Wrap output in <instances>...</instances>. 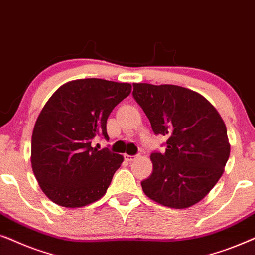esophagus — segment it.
I'll return each instance as SVG.
<instances>
[{
    "label": "esophagus",
    "instance_id": "esophagus-1",
    "mask_svg": "<svg viewBox=\"0 0 255 255\" xmlns=\"http://www.w3.org/2000/svg\"><path fill=\"white\" fill-rule=\"evenodd\" d=\"M136 157L137 156H133V155H127V154H125V159L126 161H128V162H131V161H134V159H136Z\"/></svg>",
    "mask_w": 255,
    "mask_h": 255
}]
</instances>
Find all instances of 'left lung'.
Here are the masks:
<instances>
[{"label":"left lung","mask_w":255,"mask_h":255,"mask_svg":"<svg viewBox=\"0 0 255 255\" xmlns=\"http://www.w3.org/2000/svg\"><path fill=\"white\" fill-rule=\"evenodd\" d=\"M133 97L152 131L168 138L150 155L152 172L141 182L149 198L172 209L202 201L222 177L230 156L226 126L204 97L176 85L133 84Z\"/></svg>","instance_id":"8db88e82"}]
</instances>
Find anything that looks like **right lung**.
<instances>
[{"instance_id": "obj_1", "label": "right lung", "mask_w": 255, "mask_h": 255, "mask_svg": "<svg viewBox=\"0 0 255 255\" xmlns=\"http://www.w3.org/2000/svg\"><path fill=\"white\" fill-rule=\"evenodd\" d=\"M131 85L97 78L64 84L37 119L31 138V165L40 189L56 204L80 208L106 193L124 157L108 148V115L129 96Z\"/></svg>"}]
</instances>
